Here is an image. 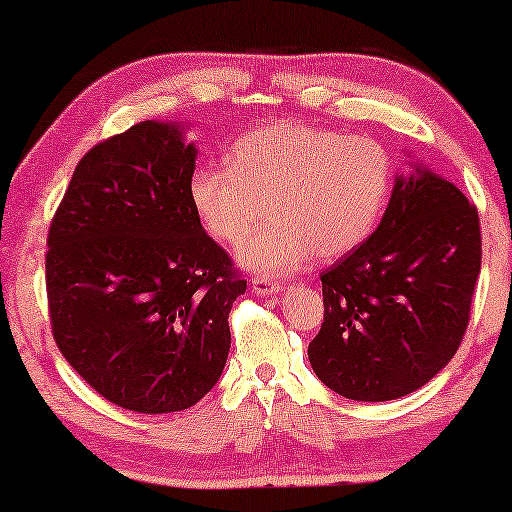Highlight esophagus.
<instances>
[{
	"mask_svg": "<svg viewBox=\"0 0 512 512\" xmlns=\"http://www.w3.org/2000/svg\"><path fill=\"white\" fill-rule=\"evenodd\" d=\"M251 286H254L256 296H263V298L279 293V284L272 282V279H265V277H254L251 279Z\"/></svg>",
	"mask_w": 512,
	"mask_h": 512,
	"instance_id": "esophagus-1",
	"label": "esophagus"
}]
</instances>
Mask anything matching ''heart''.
Listing matches in <instances>:
<instances>
[{
	"label": "heart",
	"instance_id": "b5f03b06",
	"mask_svg": "<svg viewBox=\"0 0 512 512\" xmlns=\"http://www.w3.org/2000/svg\"><path fill=\"white\" fill-rule=\"evenodd\" d=\"M391 188V158L373 137L305 123H275L237 139L226 167H198L188 195L209 237L240 247L265 279L317 258H338L366 240Z\"/></svg>",
	"mask_w": 512,
	"mask_h": 512
}]
</instances>
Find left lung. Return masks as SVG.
<instances>
[{
  "instance_id": "8db88e82",
  "label": "left lung",
  "mask_w": 512,
  "mask_h": 512,
  "mask_svg": "<svg viewBox=\"0 0 512 512\" xmlns=\"http://www.w3.org/2000/svg\"><path fill=\"white\" fill-rule=\"evenodd\" d=\"M478 209L438 174L398 177L380 226L321 272L312 370L352 401H394L457 354L480 275Z\"/></svg>"
}]
</instances>
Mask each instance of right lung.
<instances>
[{"instance_id":"right-lung-1","label":"right lung","mask_w":512,"mask_h":512,"mask_svg":"<svg viewBox=\"0 0 512 512\" xmlns=\"http://www.w3.org/2000/svg\"><path fill=\"white\" fill-rule=\"evenodd\" d=\"M193 144L142 121L79 160L48 228L55 345L118 408L160 415L214 387L247 279L200 226Z\"/></svg>"}]
</instances>
